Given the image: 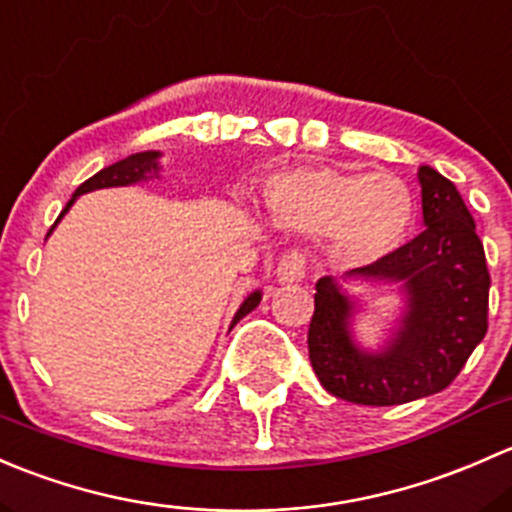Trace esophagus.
I'll use <instances>...</instances> for the list:
<instances>
[{
  "instance_id": "1",
  "label": "esophagus",
  "mask_w": 512,
  "mask_h": 512,
  "mask_svg": "<svg viewBox=\"0 0 512 512\" xmlns=\"http://www.w3.org/2000/svg\"><path fill=\"white\" fill-rule=\"evenodd\" d=\"M278 283H300L305 278V258L300 254H283L276 263Z\"/></svg>"
}]
</instances>
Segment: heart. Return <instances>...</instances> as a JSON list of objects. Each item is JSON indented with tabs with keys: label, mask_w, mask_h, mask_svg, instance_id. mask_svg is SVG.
Here are the masks:
<instances>
[{
	"label": "heart",
	"mask_w": 512,
	"mask_h": 512,
	"mask_svg": "<svg viewBox=\"0 0 512 512\" xmlns=\"http://www.w3.org/2000/svg\"><path fill=\"white\" fill-rule=\"evenodd\" d=\"M268 212L300 234L325 236L335 263L372 266L407 241L414 194L394 175L293 167L263 184Z\"/></svg>",
	"instance_id": "obj_1"
}]
</instances>
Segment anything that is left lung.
Here are the masks:
<instances>
[{"label": "left lung", "instance_id": "left-lung-1", "mask_svg": "<svg viewBox=\"0 0 512 512\" xmlns=\"http://www.w3.org/2000/svg\"><path fill=\"white\" fill-rule=\"evenodd\" d=\"M416 177L426 229L382 261L347 273L404 293L402 318L382 347L367 350L355 340L357 298L330 276L315 283L310 365L345 402L392 407L441 392L486 337L491 276L476 221L451 179L429 165Z\"/></svg>", "mask_w": 512, "mask_h": 512}]
</instances>
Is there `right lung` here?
<instances>
[{
	"instance_id": "add662e5",
	"label": "right lung",
	"mask_w": 512,
	"mask_h": 512,
	"mask_svg": "<svg viewBox=\"0 0 512 512\" xmlns=\"http://www.w3.org/2000/svg\"><path fill=\"white\" fill-rule=\"evenodd\" d=\"M160 157H162L160 150L135 152V155L125 157V160L115 162V165L103 167V170L96 172V175H93L91 179H86V182H83L81 187L73 192L71 202H68L66 209H63V212L59 214L56 224H59V221L63 219V214H66L68 209L73 207V202H76L81 194L96 192V189H108V187H130V184H140V182H147V179L160 177ZM56 224L51 226L49 234L56 229ZM258 303H261V291H254V293L246 295L244 303H241L239 310H236L234 320H231V328H234V325L239 323L241 318H246V315H249Z\"/></svg>"
}]
</instances>
